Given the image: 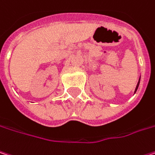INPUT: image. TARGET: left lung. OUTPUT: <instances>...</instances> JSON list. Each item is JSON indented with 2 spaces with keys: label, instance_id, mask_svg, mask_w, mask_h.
<instances>
[{
  "label": "left lung",
  "instance_id": "8db88e82",
  "mask_svg": "<svg viewBox=\"0 0 155 155\" xmlns=\"http://www.w3.org/2000/svg\"><path fill=\"white\" fill-rule=\"evenodd\" d=\"M140 80H139V81H138V83H137V86H136V88H135V91H134V93L137 91V89H138V87H139V85H140Z\"/></svg>",
  "mask_w": 155,
  "mask_h": 155
}]
</instances>
